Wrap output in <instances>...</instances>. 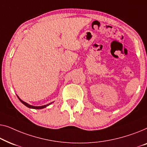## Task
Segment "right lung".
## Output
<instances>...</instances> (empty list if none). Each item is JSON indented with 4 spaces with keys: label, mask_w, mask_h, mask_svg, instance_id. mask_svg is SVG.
I'll return each instance as SVG.
<instances>
[{
    "label": "right lung",
    "mask_w": 147,
    "mask_h": 147,
    "mask_svg": "<svg viewBox=\"0 0 147 147\" xmlns=\"http://www.w3.org/2000/svg\"><path fill=\"white\" fill-rule=\"evenodd\" d=\"M18 99H19L20 100V102H21L22 104H24V105H25V106H26L27 107H28V108H30V109H43V108H45V107H47V106H49V105H51V103H50V104H48V105H43V106H40V107H35V106H32V105H28V103H26V102H24V101H22L21 99H20L19 98V97L18 96Z\"/></svg>",
    "instance_id": "obj_1"
}]
</instances>
